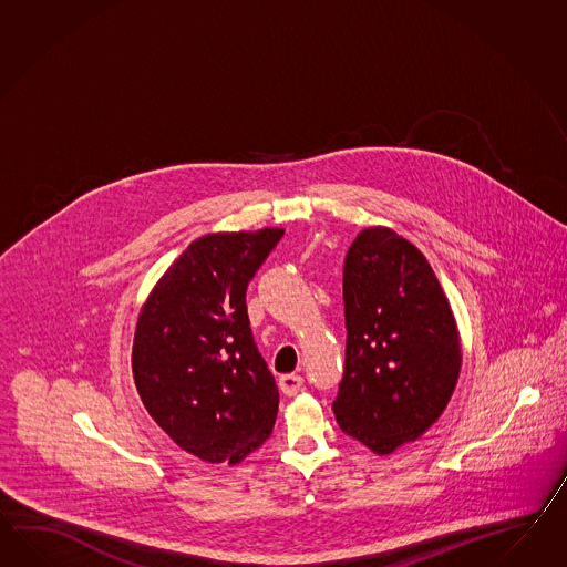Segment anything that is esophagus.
Listing matches in <instances>:
<instances>
[{
	"label": "esophagus",
	"mask_w": 567,
	"mask_h": 567,
	"mask_svg": "<svg viewBox=\"0 0 567 567\" xmlns=\"http://www.w3.org/2000/svg\"><path fill=\"white\" fill-rule=\"evenodd\" d=\"M278 385H280V391L285 393V395H297L301 389H303V377L301 374H282L280 377V381H278Z\"/></svg>",
	"instance_id": "obj_1"
}]
</instances>
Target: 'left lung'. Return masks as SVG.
I'll use <instances>...</instances> for the list:
<instances>
[{
    "mask_svg": "<svg viewBox=\"0 0 567 567\" xmlns=\"http://www.w3.org/2000/svg\"><path fill=\"white\" fill-rule=\"evenodd\" d=\"M344 377L333 415L374 455L414 442L455 391L463 350L451 303L424 254L383 225L344 262Z\"/></svg>",
    "mask_w": 567,
    "mask_h": 567,
    "instance_id": "left-lung-1",
    "label": "left lung"
}]
</instances>
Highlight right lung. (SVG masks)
Masks as SVG:
<instances>
[{
	"label": "right lung",
	"mask_w": 567,
	"mask_h": 567,
	"mask_svg": "<svg viewBox=\"0 0 567 567\" xmlns=\"http://www.w3.org/2000/svg\"><path fill=\"white\" fill-rule=\"evenodd\" d=\"M282 234L203 235L141 305L131 354L138 398L200 461L235 465L275 426L278 386L251 338L246 289Z\"/></svg>",
	"instance_id": "add662e5"
}]
</instances>
